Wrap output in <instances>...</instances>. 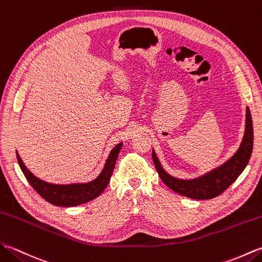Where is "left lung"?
Returning a JSON list of instances; mask_svg holds the SVG:
<instances>
[{
	"instance_id": "obj_1",
	"label": "left lung",
	"mask_w": 262,
	"mask_h": 262,
	"mask_svg": "<svg viewBox=\"0 0 262 262\" xmlns=\"http://www.w3.org/2000/svg\"><path fill=\"white\" fill-rule=\"evenodd\" d=\"M253 148V126L249 107L246 112V130L236 152L223 165L194 179H179L172 177L162 168L152 150V160L162 182L176 193L194 200H211L221 195L230 187L245 170Z\"/></svg>"
}]
</instances>
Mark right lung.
<instances>
[{"instance_id":"right-lung-1","label":"right lung","mask_w":262,"mask_h":262,"mask_svg":"<svg viewBox=\"0 0 262 262\" xmlns=\"http://www.w3.org/2000/svg\"><path fill=\"white\" fill-rule=\"evenodd\" d=\"M123 146V142H120L111 150L107 159L104 165L103 170L101 171L94 180H91L89 183H77V184H68V185H58L47 183L45 180L39 179L28 169L26 165L23 164L19 154L16 151V159L19 162V166L26 176L27 180L30 184L33 189L45 199L50 204L56 206L72 207L77 206L84 203L90 202L100 196L103 190L106 188V186L111 179L112 172L114 170L115 162L118 159L120 150Z\"/></svg>"}]
</instances>
